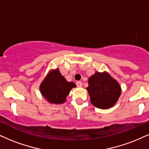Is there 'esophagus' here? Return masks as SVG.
Segmentation results:
<instances>
[{"instance_id": "34e87169", "label": "esophagus", "mask_w": 149, "mask_h": 149, "mask_svg": "<svg viewBox=\"0 0 149 149\" xmlns=\"http://www.w3.org/2000/svg\"><path fill=\"white\" fill-rule=\"evenodd\" d=\"M76 85H77V87H79V88H80V87H81L82 86V82L81 81H77L76 83Z\"/></svg>"}]
</instances>
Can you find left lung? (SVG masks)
<instances>
[{"label":"left lung","instance_id":"8db88e82","mask_svg":"<svg viewBox=\"0 0 149 149\" xmlns=\"http://www.w3.org/2000/svg\"><path fill=\"white\" fill-rule=\"evenodd\" d=\"M86 89L93 105L101 109L113 107L122 91L118 82L106 72H97L91 76L88 79V87Z\"/></svg>","mask_w":149,"mask_h":149}]
</instances>
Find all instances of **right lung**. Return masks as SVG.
Segmentation results:
<instances>
[{"mask_svg": "<svg viewBox=\"0 0 149 149\" xmlns=\"http://www.w3.org/2000/svg\"><path fill=\"white\" fill-rule=\"evenodd\" d=\"M75 86L73 82L67 81L56 68L48 73L40 86V91L48 102L61 104L65 102L70 91Z\"/></svg>", "mask_w": 149, "mask_h": 149, "instance_id": "1", "label": "right lung"}]
</instances>
